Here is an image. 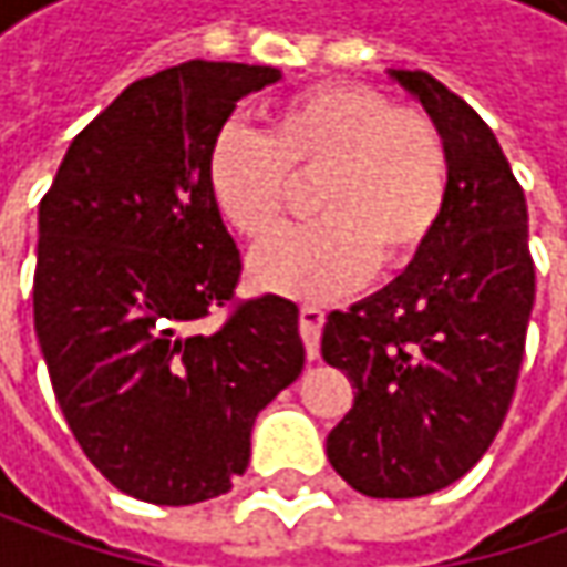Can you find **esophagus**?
<instances>
[{"label":"esophagus","mask_w":567,"mask_h":567,"mask_svg":"<svg viewBox=\"0 0 567 567\" xmlns=\"http://www.w3.org/2000/svg\"><path fill=\"white\" fill-rule=\"evenodd\" d=\"M321 324H324V312L318 306H302L299 309V334L306 340V357L318 360L321 350Z\"/></svg>","instance_id":"esophagus-1"}]
</instances>
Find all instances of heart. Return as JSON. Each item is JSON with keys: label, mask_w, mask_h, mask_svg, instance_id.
Returning <instances> with one entry per match:
<instances>
[{"label": "heart", "mask_w": 567, "mask_h": 567, "mask_svg": "<svg viewBox=\"0 0 567 567\" xmlns=\"http://www.w3.org/2000/svg\"><path fill=\"white\" fill-rule=\"evenodd\" d=\"M296 183H316L318 220L251 255L258 290L324 302L379 265H413L445 217L447 147L432 120L375 87L334 81L277 106L268 132L224 125L207 154V188L233 233L268 239Z\"/></svg>", "instance_id": "obj_1"}]
</instances>
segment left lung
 I'll return each instance as SVG.
<instances>
[{"instance_id":"left-lung-1","label":"left lung","mask_w":567,"mask_h":567,"mask_svg":"<svg viewBox=\"0 0 567 567\" xmlns=\"http://www.w3.org/2000/svg\"><path fill=\"white\" fill-rule=\"evenodd\" d=\"M388 78L445 142L447 205L406 271L324 321L321 357L357 388L328 461L362 495L416 498L457 483L502 429L536 284L527 202L489 125L425 72Z\"/></svg>"}]
</instances>
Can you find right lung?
I'll return each instance as SVG.
<instances>
[{
  "label": "right lung",
  "instance_id": "1",
  "mask_svg": "<svg viewBox=\"0 0 567 567\" xmlns=\"http://www.w3.org/2000/svg\"><path fill=\"white\" fill-rule=\"evenodd\" d=\"M280 69L188 59L128 84L65 151L37 217L33 328L87 461L125 495L195 505L249 467L251 425L299 379V309L233 299L239 249L207 188L236 103Z\"/></svg>",
  "mask_w": 567,
  "mask_h": 567
}]
</instances>
